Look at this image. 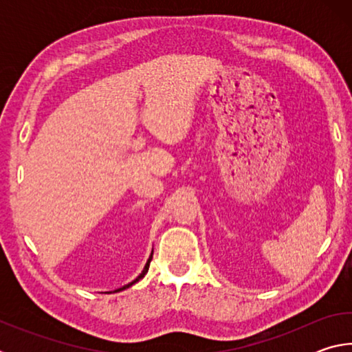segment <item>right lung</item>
<instances>
[{"label": "right lung", "mask_w": 352, "mask_h": 352, "mask_svg": "<svg viewBox=\"0 0 352 352\" xmlns=\"http://www.w3.org/2000/svg\"><path fill=\"white\" fill-rule=\"evenodd\" d=\"M152 254H153V252L151 253V256H148V259H147V262H146V265H144V269H142V272L140 273L138 276H136L132 283H129V284H126V285H122V287H119L118 290H115V292H121V290H126V289H129V287H132V285L135 284V283H138L141 278H144V275L147 273V270H148V264H151V261H152Z\"/></svg>", "instance_id": "obj_1"}]
</instances>
